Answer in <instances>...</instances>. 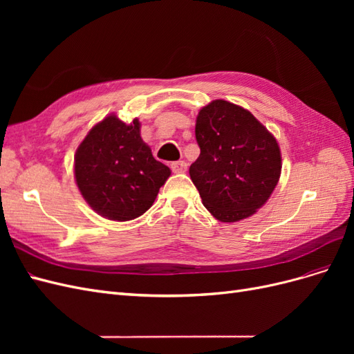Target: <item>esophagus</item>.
I'll list each match as a JSON object with an SVG mask.
<instances>
[{
  "label": "esophagus",
  "instance_id": "obj_1",
  "mask_svg": "<svg viewBox=\"0 0 354 354\" xmlns=\"http://www.w3.org/2000/svg\"><path fill=\"white\" fill-rule=\"evenodd\" d=\"M169 167H171V169H173V173H176V174L186 173L187 171V164L185 162V160H177V162H173Z\"/></svg>",
  "mask_w": 354,
  "mask_h": 354
}]
</instances>
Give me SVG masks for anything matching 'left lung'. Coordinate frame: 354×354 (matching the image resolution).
<instances>
[{"instance_id":"1","label":"left lung","mask_w":354,"mask_h":354,"mask_svg":"<svg viewBox=\"0 0 354 354\" xmlns=\"http://www.w3.org/2000/svg\"><path fill=\"white\" fill-rule=\"evenodd\" d=\"M195 134L201 153L189 174L203 207L223 223L251 217L281 177L274 136L250 111L221 99L199 111Z\"/></svg>"}]
</instances>
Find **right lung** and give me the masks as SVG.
Returning <instances> with one entry per match:
<instances>
[{
    "instance_id": "1",
    "label": "right lung",
    "mask_w": 354,
    "mask_h": 354,
    "mask_svg": "<svg viewBox=\"0 0 354 354\" xmlns=\"http://www.w3.org/2000/svg\"><path fill=\"white\" fill-rule=\"evenodd\" d=\"M73 173L82 198L95 212L128 221L153 205L171 169L142 140L137 118L125 124L111 113L78 146Z\"/></svg>"
}]
</instances>
